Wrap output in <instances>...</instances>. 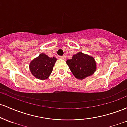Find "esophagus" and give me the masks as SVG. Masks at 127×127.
Wrapping results in <instances>:
<instances>
[{
    "label": "esophagus",
    "instance_id": "esophagus-1",
    "mask_svg": "<svg viewBox=\"0 0 127 127\" xmlns=\"http://www.w3.org/2000/svg\"><path fill=\"white\" fill-rule=\"evenodd\" d=\"M59 58L61 59H63V60H66V57H65V55H63V56H59Z\"/></svg>",
    "mask_w": 127,
    "mask_h": 127
}]
</instances>
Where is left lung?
I'll return each instance as SVG.
<instances>
[{
  "instance_id": "left-lung-1",
  "label": "left lung",
  "mask_w": 127,
  "mask_h": 127,
  "mask_svg": "<svg viewBox=\"0 0 127 127\" xmlns=\"http://www.w3.org/2000/svg\"><path fill=\"white\" fill-rule=\"evenodd\" d=\"M70 70L76 78L84 79L93 75L97 69V64L93 57L79 52L66 61Z\"/></svg>"
}]
</instances>
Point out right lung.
I'll use <instances>...</instances> for the list:
<instances>
[{"label": "right lung", "instance_id": "right-lung-1", "mask_svg": "<svg viewBox=\"0 0 127 127\" xmlns=\"http://www.w3.org/2000/svg\"><path fill=\"white\" fill-rule=\"evenodd\" d=\"M56 61L55 57H49L45 54H40L30 62L29 64L30 72L38 79H46L51 73Z\"/></svg>", "mask_w": 127, "mask_h": 127}]
</instances>
